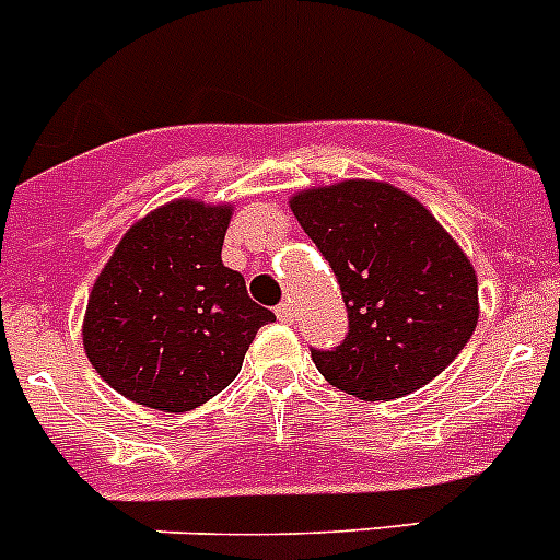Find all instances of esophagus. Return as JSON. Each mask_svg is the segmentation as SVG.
<instances>
[{
  "mask_svg": "<svg viewBox=\"0 0 560 560\" xmlns=\"http://www.w3.org/2000/svg\"><path fill=\"white\" fill-rule=\"evenodd\" d=\"M277 319H280V323H294V308H291V305L289 303H280V305H277Z\"/></svg>",
  "mask_w": 560,
  "mask_h": 560,
  "instance_id": "34e87169",
  "label": "esophagus"
}]
</instances>
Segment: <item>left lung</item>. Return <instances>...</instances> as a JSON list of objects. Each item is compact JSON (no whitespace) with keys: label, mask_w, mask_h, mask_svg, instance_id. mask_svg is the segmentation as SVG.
Segmentation results:
<instances>
[{"label":"left lung","mask_w":560,"mask_h":560,"mask_svg":"<svg viewBox=\"0 0 560 560\" xmlns=\"http://www.w3.org/2000/svg\"><path fill=\"white\" fill-rule=\"evenodd\" d=\"M291 210L348 308L345 339L311 348L336 389L393 400L457 359L479 319L477 275L427 207L381 182H345L300 192Z\"/></svg>","instance_id":"left-lung-1"}]
</instances>
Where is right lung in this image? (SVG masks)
I'll list each match as a JSON object with an SVG mask.
<instances>
[{
    "label": "right lung",
    "mask_w": 560,
    "mask_h": 560,
    "mask_svg": "<svg viewBox=\"0 0 560 560\" xmlns=\"http://www.w3.org/2000/svg\"><path fill=\"white\" fill-rule=\"evenodd\" d=\"M230 207L173 201L131 226L89 296L83 348L108 387L185 412L230 387L275 314L221 264Z\"/></svg>",
    "instance_id": "obj_1"
}]
</instances>
